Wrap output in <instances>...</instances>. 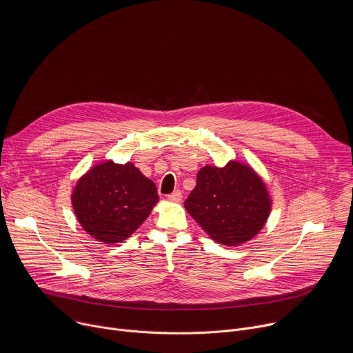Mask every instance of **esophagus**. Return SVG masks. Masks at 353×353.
I'll return each mask as SVG.
<instances>
[{
	"mask_svg": "<svg viewBox=\"0 0 353 353\" xmlns=\"http://www.w3.org/2000/svg\"><path fill=\"white\" fill-rule=\"evenodd\" d=\"M172 203H180L181 201V198H183V194H181V191H174V192H172L169 196H168Z\"/></svg>",
	"mask_w": 353,
	"mask_h": 353,
	"instance_id": "1",
	"label": "esophagus"
}]
</instances>
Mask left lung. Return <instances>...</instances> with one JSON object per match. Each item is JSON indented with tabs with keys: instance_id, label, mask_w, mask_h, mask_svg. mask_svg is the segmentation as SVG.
Returning <instances> with one entry per match:
<instances>
[{
	"instance_id": "left-lung-1",
	"label": "left lung",
	"mask_w": 353,
	"mask_h": 353,
	"mask_svg": "<svg viewBox=\"0 0 353 353\" xmlns=\"http://www.w3.org/2000/svg\"><path fill=\"white\" fill-rule=\"evenodd\" d=\"M184 207L216 243L240 245L265 226L272 198L263 177L248 163L229 161L223 168L205 165Z\"/></svg>"
}]
</instances>
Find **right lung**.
<instances>
[{"instance_id": "right-lung-1", "label": "right lung", "mask_w": 353, "mask_h": 353, "mask_svg": "<svg viewBox=\"0 0 353 353\" xmlns=\"http://www.w3.org/2000/svg\"><path fill=\"white\" fill-rule=\"evenodd\" d=\"M71 203L82 229L94 240L114 244L128 239L159 203L157 185L134 163L112 159L79 177Z\"/></svg>"}]
</instances>
